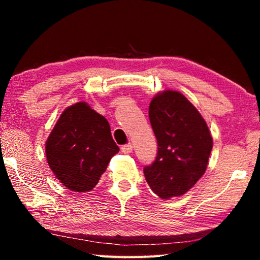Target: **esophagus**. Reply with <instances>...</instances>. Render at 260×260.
<instances>
[{"label":"esophagus","mask_w":260,"mask_h":260,"mask_svg":"<svg viewBox=\"0 0 260 260\" xmlns=\"http://www.w3.org/2000/svg\"><path fill=\"white\" fill-rule=\"evenodd\" d=\"M120 149L124 153H131L132 150H133V146H132L131 143H127V144H124V146H121Z\"/></svg>","instance_id":"obj_1"}]
</instances>
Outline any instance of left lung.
<instances>
[{
    "label": "left lung",
    "instance_id": "left-lung-1",
    "mask_svg": "<svg viewBox=\"0 0 260 260\" xmlns=\"http://www.w3.org/2000/svg\"><path fill=\"white\" fill-rule=\"evenodd\" d=\"M158 151L144 177L160 199L183 195L205 173L212 138L205 120L182 94L166 90L149 107Z\"/></svg>",
    "mask_w": 260,
    "mask_h": 260
}]
</instances>
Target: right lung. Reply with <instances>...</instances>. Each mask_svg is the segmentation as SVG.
<instances>
[{
    "mask_svg": "<svg viewBox=\"0 0 260 260\" xmlns=\"http://www.w3.org/2000/svg\"><path fill=\"white\" fill-rule=\"evenodd\" d=\"M119 151L108 120L79 102L61 113L46 143L47 161L70 190L89 191Z\"/></svg>",
    "mask_w": 260,
    "mask_h": 260,
    "instance_id": "add662e5",
    "label": "right lung"
}]
</instances>
